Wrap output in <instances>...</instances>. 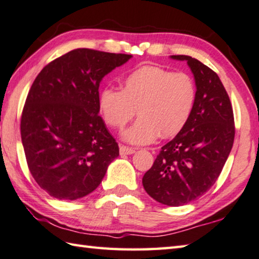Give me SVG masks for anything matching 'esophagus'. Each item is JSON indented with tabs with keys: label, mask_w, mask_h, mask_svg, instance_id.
<instances>
[{
	"label": "esophagus",
	"mask_w": 259,
	"mask_h": 259,
	"mask_svg": "<svg viewBox=\"0 0 259 259\" xmlns=\"http://www.w3.org/2000/svg\"><path fill=\"white\" fill-rule=\"evenodd\" d=\"M133 153H135V149L130 148V147H126V146H120V154L121 155H131Z\"/></svg>",
	"instance_id": "1"
}]
</instances>
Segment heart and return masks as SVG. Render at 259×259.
<instances>
[{"label":"heart","mask_w":259,"mask_h":259,"mask_svg":"<svg viewBox=\"0 0 259 259\" xmlns=\"http://www.w3.org/2000/svg\"><path fill=\"white\" fill-rule=\"evenodd\" d=\"M120 90L101 91L98 105L106 124L120 130L138 112L139 118L122 133L134 145H146L157 137L170 138L181 132L196 103V85L185 73H172L146 65L120 81Z\"/></svg>","instance_id":"b5f03b06"}]
</instances>
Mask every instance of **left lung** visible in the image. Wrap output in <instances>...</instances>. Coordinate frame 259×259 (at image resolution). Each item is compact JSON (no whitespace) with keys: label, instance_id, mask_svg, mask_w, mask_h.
<instances>
[{"label":"left lung","instance_id":"8db88e82","mask_svg":"<svg viewBox=\"0 0 259 259\" xmlns=\"http://www.w3.org/2000/svg\"><path fill=\"white\" fill-rule=\"evenodd\" d=\"M171 59L188 62L196 82V103L186 125L162 147L142 184L161 204L183 206L217 182L232 150L235 126L230 99L215 71L188 55Z\"/></svg>","mask_w":259,"mask_h":259}]
</instances>
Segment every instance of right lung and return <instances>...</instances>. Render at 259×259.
I'll list each match as a JSON object with an SVG mask.
<instances>
[{
  "mask_svg": "<svg viewBox=\"0 0 259 259\" xmlns=\"http://www.w3.org/2000/svg\"><path fill=\"white\" fill-rule=\"evenodd\" d=\"M132 55L77 49L35 77L21 119L27 166L51 197L76 200L96 190L119 147L99 116V83Z\"/></svg>",
  "mask_w": 259,
  "mask_h": 259,
  "instance_id": "right-lung-1",
  "label": "right lung"
}]
</instances>
